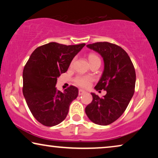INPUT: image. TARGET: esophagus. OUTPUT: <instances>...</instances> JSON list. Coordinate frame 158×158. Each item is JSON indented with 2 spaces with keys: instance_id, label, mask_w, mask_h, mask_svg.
<instances>
[{
  "instance_id": "esophagus-1",
  "label": "esophagus",
  "mask_w": 158,
  "mask_h": 158,
  "mask_svg": "<svg viewBox=\"0 0 158 158\" xmlns=\"http://www.w3.org/2000/svg\"><path fill=\"white\" fill-rule=\"evenodd\" d=\"M85 91L84 90H83V89H79V91H78V94L80 95V96H81V95H83V94H85Z\"/></svg>"
}]
</instances>
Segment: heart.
<instances>
[{
  "instance_id": "heart-1",
  "label": "heart",
  "mask_w": 158,
  "mask_h": 158,
  "mask_svg": "<svg viewBox=\"0 0 158 158\" xmlns=\"http://www.w3.org/2000/svg\"><path fill=\"white\" fill-rule=\"evenodd\" d=\"M88 59H89L90 62H91V61H93V60L99 59V57L97 55H94V54H90L89 57H88ZM73 62H74V60H73V61L71 62L70 65H72ZM92 80H93L92 77L89 76V75H78L75 77L74 81L76 85L81 86V87H83V88H86V87H88V86L90 85Z\"/></svg>"
}]
</instances>
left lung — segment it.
<instances>
[{
    "mask_svg": "<svg viewBox=\"0 0 158 158\" xmlns=\"http://www.w3.org/2000/svg\"><path fill=\"white\" fill-rule=\"evenodd\" d=\"M87 47L103 57L104 70L96 90H106L103 98L91 93L92 102L85 107L89 119L98 125H109L124 113L132 98L135 88L136 73L128 54L118 45L96 42Z\"/></svg>",
    "mask_w": 158,
    "mask_h": 158,
    "instance_id": "left-lung-1",
    "label": "left lung"
}]
</instances>
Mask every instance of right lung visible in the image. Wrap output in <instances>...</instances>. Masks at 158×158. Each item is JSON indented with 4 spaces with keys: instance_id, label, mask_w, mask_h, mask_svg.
Wrapping results in <instances>:
<instances>
[{
    "instance_id": "add662e5",
    "label": "right lung",
    "mask_w": 158,
    "mask_h": 158,
    "mask_svg": "<svg viewBox=\"0 0 158 158\" xmlns=\"http://www.w3.org/2000/svg\"><path fill=\"white\" fill-rule=\"evenodd\" d=\"M85 44L64 45L50 42L36 48L23 71V94L34 117L47 127L66 118L78 89L70 85L62 93L55 88L57 77L65 73Z\"/></svg>"
}]
</instances>
